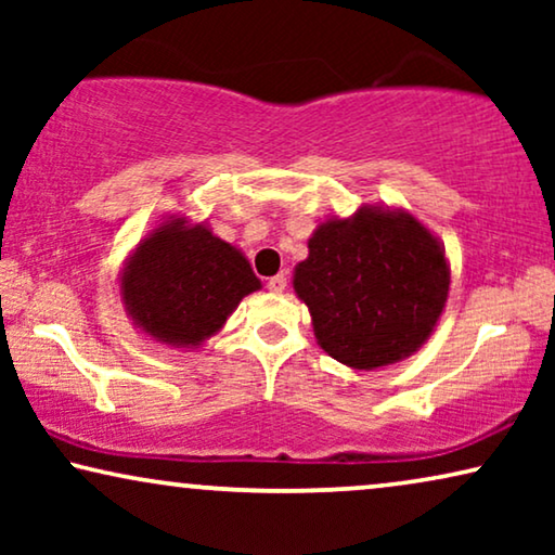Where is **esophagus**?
Here are the masks:
<instances>
[{
  "instance_id": "1",
  "label": "esophagus",
  "mask_w": 555,
  "mask_h": 555,
  "mask_svg": "<svg viewBox=\"0 0 555 555\" xmlns=\"http://www.w3.org/2000/svg\"><path fill=\"white\" fill-rule=\"evenodd\" d=\"M268 287L272 293H283L285 287H287V278L283 275V272H280V275H272L270 280H268Z\"/></svg>"
}]
</instances>
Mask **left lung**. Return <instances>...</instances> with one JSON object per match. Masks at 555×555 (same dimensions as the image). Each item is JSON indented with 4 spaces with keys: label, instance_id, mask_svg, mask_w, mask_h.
Here are the masks:
<instances>
[{
    "label": "left lung",
    "instance_id": "obj_1",
    "mask_svg": "<svg viewBox=\"0 0 555 555\" xmlns=\"http://www.w3.org/2000/svg\"><path fill=\"white\" fill-rule=\"evenodd\" d=\"M293 287L318 346L346 366L374 371L427 344L450 295V262L414 215L363 204L315 227Z\"/></svg>",
    "mask_w": 555,
    "mask_h": 555
}]
</instances>
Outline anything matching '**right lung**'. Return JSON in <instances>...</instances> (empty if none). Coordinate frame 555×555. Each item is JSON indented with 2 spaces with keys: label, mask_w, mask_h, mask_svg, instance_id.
Returning a JSON list of instances; mask_svg holds the SVG:
<instances>
[{
  "label": "right lung",
  "mask_w": 555,
  "mask_h": 555,
  "mask_svg": "<svg viewBox=\"0 0 555 555\" xmlns=\"http://www.w3.org/2000/svg\"><path fill=\"white\" fill-rule=\"evenodd\" d=\"M120 300L135 328L171 348H199L224 328L245 295L260 291L247 257L207 222L171 215L120 270Z\"/></svg>",
  "instance_id": "add662e5"
}]
</instances>
